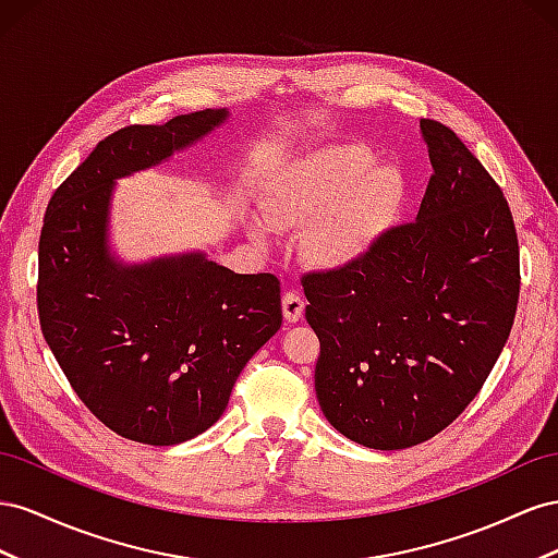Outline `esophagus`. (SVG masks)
Wrapping results in <instances>:
<instances>
[{
    "label": "esophagus",
    "mask_w": 558,
    "mask_h": 558,
    "mask_svg": "<svg viewBox=\"0 0 558 558\" xmlns=\"http://www.w3.org/2000/svg\"><path fill=\"white\" fill-rule=\"evenodd\" d=\"M304 296L294 290H288L282 294V315L288 323H299L301 315H304Z\"/></svg>",
    "instance_id": "34e87169"
}]
</instances>
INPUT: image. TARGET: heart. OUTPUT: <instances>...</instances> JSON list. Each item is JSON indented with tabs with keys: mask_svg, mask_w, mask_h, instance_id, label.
<instances>
[{
	"mask_svg": "<svg viewBox=\"0 0 558 558\" xmlns=\"http://www.w3.org/2000/svg\"><path fill=\"white\" fill-rule=\"evenodd\" d=\"M360 145L327 147L276 174L266 217L278 229H304L308 257L325 268L360 262L388 231L402 201L392 168H374Z\"/></svg>",
	"mask_w": 558,
	"mask_h": 558,
	"instance_id": "1",
	"label": "heart"
}]
</instances>
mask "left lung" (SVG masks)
Wrapping results in <instances>:
<instances>
[{
	"label": "left lung",
	"mask_w": 558,
	"mask_h": 558,
	"mask_svg": "<svg viewBox=\"0 0 558 558\" xmlns=\"http://www.w3.org/2000/svg\"><path fill=\"white\" fill-rule=\"evenodd\" d=\"M433 174L418 219L355 264L301 284L320 339L315 395L362 447L439 435L482 390L514 325L521 288L512 210L449 125L421 119Z\"/></svg>",
	"instance_id": "left-lung-1"
}]
</instances>
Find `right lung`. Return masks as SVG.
Masks as SVG:
<instances>
[{
	"instance_id": "1",
	"label": "right lung",
	"mask_w": 558,
	"mask_h": 558,
	"mask_svg": "<svg viewBox=\"0 0 558 558\" xmlns=\"http://www.w3.org/2000/svg\"><path fill=\"white\" fill-rule=\"evenodd\" d=\"M225 109L125 125L49 201L39 235L37 308L72 390L117 435L170 447L225 413L235 378L282 323L280 280L241 276L201 254L121 266L107 254L111 184L186 147Z\"/></svg>"
}]
</instances>
